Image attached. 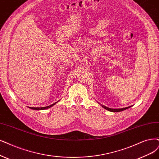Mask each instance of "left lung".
Here are the masks:
<instances>
[{
    "mask_svg": "<svg viewBox=\"0 0 159 159\" xmlns=\"http://www.w3.org/2000/svg\"><path fill=\"white\" fill-rule=\"evenodd\" d=\"M107 110H109L110 111H112V112H119V111L122 110V109H109V108H108Z\"/></svg>",
    "mask_w": 159,
    "mask_h": 159,
    "instance_id": "left-lung-1",
    "label": "left lung"
}]
</instances>
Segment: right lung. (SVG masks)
<instances>
[{
    "instance_id": "add662e5",
    "label": "right lung",
    "mask_w": 159,
    "mask_h": 159,
    "mask_svg": "<svg viewBox=\"0 0 159 159\" xmlns=\"http://www.w3.org/2000/svg\"><path fill=\"white\" fill-rule=\"evenodd\" d=\"M54 104H53V105H54ZM51 106H52V105H51ZM50 107V106H47V107H40H40H39H39H36V108L34 107L33 109H34L35 110H43V109H48V108Z\"/></svg>"
}]
</instances>
